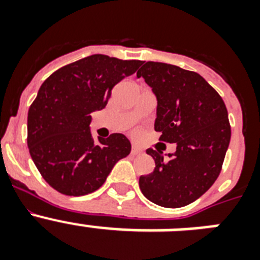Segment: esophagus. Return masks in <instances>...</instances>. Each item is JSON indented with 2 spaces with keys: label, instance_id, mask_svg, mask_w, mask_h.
Here are the masks:
<instances>
[{
  "label": "esophagus",
  "instance_id": "1",
  "mask_svg": "<svg viewBox=\"0 0 260 260\" xmlns=\"http://www.w3.org/2000/svg\"><path fill=\"white\" fill-rule=\"evenodd\" d=\"M139 153H142L141 148L133 144V147H132V155H139Z\"/></svg>",
  "mask_w": 260,
  "mask_h": 260
}]
</instances>
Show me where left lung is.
Segmentation results:
<instances>
[{
	"label": "left lung",
	"mask_w": 260,
	"mask_h": 260,
	"mask_svg": "<svg viewBox=\"0 0 260 260\" xmlns=\"http://www.w3.org/2000/svg\"><path fill=\"white\" fill-rule=\"evenodd\" d=\"M157 102L155 130L176 143L173 153L148 148L155 171L139 177V187L152 203L167 208L187 206L219 177L231 142L228 110L222 99L194 71L162 62H146L137 73Z\"/></svg>",
	"instance_id": "1"
}]
</instances>
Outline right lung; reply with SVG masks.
I'll list each match as a JSON object with an SVG mask.
<instances>
[{"label":"right lung","instance_id":"right-lung-1","mask_svg":"<svg viewBox=\"0 0 260 260\" xmlns=\"http://www.w3.org/2000/svg\"><path fill=\"white\" fill-rule=\"evenodd\" d=\"M137 59L93 54L54 71L39 89L27 117V144L53 189L80 197L98 190L116 162L132 151L123 134L93 139V112L104 109L113 87L134 74Z\"/></svg>","mask_w":260,"mask_h":260}]
</instances>
